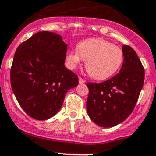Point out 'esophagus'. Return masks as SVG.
I'll list each match as a JSON object with an SVG mask.
<instances>
[{"mask_svg":"<svg viewBox=\"0 0 156 156\" xmlns=\"http://www.w3.org/2000/svg\"><path fill=\"white\" fill-rule=\"evenodd\" d=\"M86 81L85 80H83V78H81V77H79V83H84Z\"/></svg>","mask_w":156,"mask_h":156,"instance_id":"34e87169","label":"esophagus"}]
</instances>
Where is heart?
Instances as JSON below:
<instances>
[{
    "mask_svg": "<svg viewBox=\"0 0 156 156\" xmlns=\"http://www.w3.org/2000/svg\"><path fill=\"white\" fill-rule=\"evenodd\" d=\"M81 59L92 78L98 80L112 76L119 70L124 60L123 51L119 46L102 38H89L80 42L76 50H69L66 61L70 69H75Z\"/></svg>",
    "mask_w": 156,
    "mask_h": 156,
    "instance_id": "b5f03b06",
    "label": "heart"
}]
</instances>
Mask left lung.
I'll use <instances>...</instances> for the list:
<instances>
[{"label":"left lung","instance_id":"obj_1","mask_svg":"<svg viewBox=\"0 0 156 156\" xmlns=\"http://www.w3.org/2000/svg\"><path fill=\"white\" fill-rule=\"evenodd\" d=\"M124 61L120 72L102 83H87L88 116L98 126L114 127L124 122L135 107L144 81V69L135 50L122 46Z\"/></svg>","mask_w":156,"mask_h":156}]
</instances>
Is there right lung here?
Here are the masks:
<instances>
[{
  "instance_id": "add662e5",
  "label": "right lung",
  "mask_w": 156,
  "mask_h": 156,
  "mask_svg": "<svg viewBox=\"0 0 156 156\" xmlns=\"http://www.w3.org/2000/svg\"><path fill=\"white\" fill-rule=\"evenodd\" d=\"M68 45L56 33L39 31L18 46L10 73L12 89L29 116L47 120L61 110L65 94L78 85L65 65Z\"/></svg>"
}]
</instances>
